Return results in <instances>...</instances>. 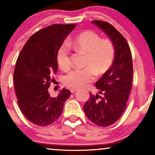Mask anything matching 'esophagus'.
<instances>
[{
	"label": "esophagus",
	"instance_id": "34e87169",
	"mask_svg": "<svg viewBox=\"0 0 155 155\" xmlns=\"http://www.w3.org/2000/svg\"><path fill=\"white\" fill-rule=\"evenodd\" d=\"M78 89H77V88H71V92L72 93L75 92L76 91H78Z\"/></svg>",
	"mask_w": 155,
	"mask_h": 155
}]
</instances>
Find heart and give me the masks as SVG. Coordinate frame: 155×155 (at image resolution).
I'll return each instance as SVG.
<instances>
[{"mask_svg":"<svg viewBox=\"0 0 155 155\" xmlns=\"http://www.w3.org/2000/svg\"><path fill=\"white\" fill-rule=\"evenodd\" d=\"M70 47L85 54V68L73 70L64 77L63 82L70 87H82L92 82L96 75H104L111 68L115 58L116 48L111 39H101L93 31H83L69 39L67 44H63L57 51V63L64 71L71 67Z\"/></svg>","mask_w":155,"mask_h":155,"instance_id":"heart-1","label":"heart"}]
</instances>
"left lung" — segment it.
<instances>
[{
    "mask_svg": "<svg viewBox=\"0 0 155 155\" xmlns=\"http://www.w3.org/2000/svg\"><path fill=\"white\" fill-rule=\"evenodd\" d=\"M114 42L116 55L113 65L97 82L99 94H92L84 104L87 117L97 126L107 127L119 119L126 108L133 81V61L130 48L121 34L109 23L94 20Z\"/></svg>",
    "mask_w": 155,
    "mask_h": 155,
    "instance_id": "obj_1",
    "label": "left lung"
}]
</instances>
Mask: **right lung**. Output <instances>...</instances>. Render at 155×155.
Masks as SVG:
<instances>
[{"label": "right lung", "mask_w": 155, "mask_h": 155, "mask_svg": "<svg viewBox=\"0 0 155 155\" xmlns=\"http://www.w3.org/2000/svg\"><path fill=\"white\" fill-rule=\"evenodd\" d=\"M75 26L55 24L40 29L27 40L18 56L13 75L18 104L27 119L37 126L56 121L71 94L64 88L56 97H51L48 89L58 69L57 51Z\"/></svg>", "instance_id": "add662e5"}]
</instances>
